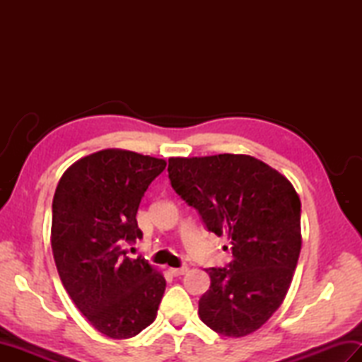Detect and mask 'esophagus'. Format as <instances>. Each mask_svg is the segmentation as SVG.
<instances>
[{"label": "esophagus", "instance_id": "34e87169", "mask_svg": "<svg viewBox=\"0 0 362 362\" xmlns=\"http://www.w3.org/2000/svg\"><path fill=\"white\" fill-rule=\"evenodd\" d=\"M188 271V267L187 266H183V267H169V274L171 275H174V276H179V275H183Z\"/></svg>", "mask_w": 362, "mask_h": 362}]
</instances>
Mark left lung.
Wrapping results in <instances>:
<instances>
[{"label": "left lung", "instance_id": "left-lung-1", "mask_svg": "<svg viewBox=\"0 0 362 362\" xmlns=\"http://www.w3.org/2000/svg\"><path fill=\"white\" fill-rule=\"evenodd\" d=\"M168 173L209 232L230 241L228 266L205 269L211 283L199 300V317L228 337L257 332L286 297L302 249L294 187L264 161L243 153L173 157Z\"/></svg>", "mask_w": 362, "mask_h": 362}]
</instances>
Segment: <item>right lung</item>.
I'll return each instance as SVG.
<instances>
[{
	"label": "right lung",
	"mask_w": 362,
	"mask_h": 362,
	"mask_svg": "<svg viewBox=\"0 0 362 362\" xmlns=\"http://www.w3.org/2000/svg\"><path fill=\"white\" fill-rule=\"evenodd\" d=\"M166 161L104 149L76 161L52 199L51 247L64 288L99 333L129 339L157 317L166 280L124 245L141 240L136 211Z\"/></svg>",
	"instance_id": "right-lung-1"
}]
</instances>
